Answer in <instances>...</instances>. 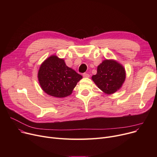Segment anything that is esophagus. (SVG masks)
Instances as JSON below:
<instances>
[{
    "instance_id": "34e87169",
    "label": "esophagus",
    "mask_w": 157,
    "mask_h": 157,
    "mask_svg": "<svg viewBox=\"0 0 157 157\" xmlns=\"http://www.w3.org/2000/svg\"><path fill=\"white\" fill-rule=\"evenodd\" d=\"M83 76L84 78H89L90 77V75H89L88 74H87V73H83Z\"/></svg>"
}]
</instances>
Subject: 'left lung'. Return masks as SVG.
Instances as JSON below:
<instances>
[{"label":"left lung","mask_w":157,"mask_h":157,"mask_svg":"<svg viewBox=\"0 0 157 157\" xmlns=\"http://www.w3.org/2000/svg\"><path fill=\"white\" fill-rule=\"evenodd\" d=\"M125 78V69L121 63L113 59H105L98 65L97 74L92 79L104 93L111 95L121 88Z\"/></svg>","instance_id":"8db88e82"}]
</instances>
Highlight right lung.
<instances>
[{"label": "right lung", "mask_w": 157, "mask_h": 157, "mask_svg": "<svg viewBox=\"0 0 157 157\" xmlns=\"http://www.w3.org/2000/svg\"><path fill=\"white\" fill-rule=\"evenodd\" d=\"M37 78L39 85L48 95L57 98L70 95L83 77L66 65L63 59L51 55L40 66Z\"/></svg>", "instance_id": "1"}]
</instances>
